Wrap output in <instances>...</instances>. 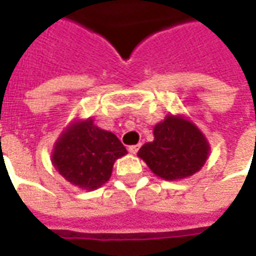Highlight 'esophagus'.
<instances>
[{
    "mask_svg": "<svg viewBox=\"0 0 256 256\" xmlns=\"http://www.w3.org/2000/svg\"><path fill=\"white\" fill-rule=\"evenodd\" d=\"M140 144H138V145H131V146H128V150H130V152H131V154H134V155H135V154H136V152H138V149H140Z\"/></svg>",
    "mask_w": 256,
    "mask_h": 256,
    "instance_id": "esophagus-1",
    "label": "esophagus"
}]
</instances>
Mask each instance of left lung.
<instances>
[{
    "instance_id": "8db88e82",
    "label": "left lung",
    "mask_w": 256,
    "mask_h": 256,
    "mask_svg": "<svg viewBox=\"0 0 256 256\" xmlns=\"http://www.w3.org/2000/svg\"><path fill=\"white\" fill-rule=\"evenodd\" d=\"M155 140L138 152L156 176L166 180L188 178L202 169L208 155V144L192 122L168 116L154 130Z\"/></svg>"
}]
</instances>
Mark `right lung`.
I'll use <instances>...</instances> for the list:
<instances>
[{
  "label": "right lung",
  "mask_w": 256,
  "mask_h": 256,
  "mask_svg": "<svg viewBox=\"0 0 256 256\" xmlns=\"http://www.w3.org/2000/svg\"><path fill=\"white\" fill-rule=\"evenodd\" d=\"M125 154L126 149L112 132L84 121L72 125L60 136L52 160L70 183L84 190H94L110 179L116 159Z\"/></svg>",
  "instance_id": "1"
}]
</instances>
